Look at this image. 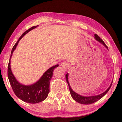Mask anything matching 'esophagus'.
<instances>
[{"mask_svg":"<svg viewBox=\"0 0 122 122\" xmlns=\"http://www.w3.org/2000/svg\"><path fill=\"white\" fill-rule=\"evenodd\" d=\"M61 65L63 68H64V69H66V68L69 66V64L68 63L66 62V61H63V62L61 63Z\"/></svg>","mask_w":122,"mask_h":122,"instance_id":"1","label":"esophagus"}]
</instances>
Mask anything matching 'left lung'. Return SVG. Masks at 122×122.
I'll list each match as a JSON object with an SVG mask.
<instances>
[{
    "instance_id": "left-lung-1",
    "label": "left lung",
    "mask_w": 122,
    "mask_h": 122,
    "mask_svg": "<svg viewBox=\"0 0 122 122\" xmlns=\"http://www.w3.org/2000/svg\"><path fill=\"white\" fill-rule=\"evenodd\" d=\"M95 38H96V40H97L98 41H99V42H101V43L104 45V46H106V47L107 48V46H106L105 43L104 42V41H103L102 39H101V38L99 37V36H98L97 34H95ZM66 81H67V83L68 84V86H69V91H70V93H71V96L72 97V98H73V99L75 100L76 102H77L81 103L82 104H92V103H94L98 101V100H99L100 99H101L103 97H104L105 95H106L108 91L110 88H111V86H112V84L113 81L112 82L111 86H109V88H108L106 90V91L104 92V93H102V94L98 95V96H90V97H84V96H81V95L77 94L76 92H74V91H73L72 89H71V86H70L69 81H68V74H66Z\"/></svg>"
}]
</instances>
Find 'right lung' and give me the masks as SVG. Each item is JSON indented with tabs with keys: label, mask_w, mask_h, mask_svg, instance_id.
Masks as SVG:
<instances>
[{
	"label": "right lung",
	"mask_w": 122,
	"mask_h": 122,
	"mask_svg": "<svg viewBox=\"0 0 122 122\" xmlns=\"http://www.w3.org/2000/svg\"><path fill=\"white\" fill-rule=\"evenodd\" d=\"M37 26H34L29 28V29L25 31L19 38L18 41L15 44L12 48L8 66V77L15 94L23 101L26 103H31V104L41 102L47 97L48 93L49 92L50 81L52 78L53 71L55 68L59 66V65L56 64V66L50 68L47 71L44 73L41 79L35 84L30 85V86H24L18 82L14 76H13L11 71L10 61L13 52L16 48L18 42L21 39V38L28 31L36 28Z\"/></svg>",
	"instance_id": "obj_1"
}]
</instances>
